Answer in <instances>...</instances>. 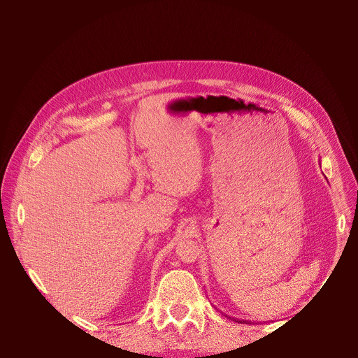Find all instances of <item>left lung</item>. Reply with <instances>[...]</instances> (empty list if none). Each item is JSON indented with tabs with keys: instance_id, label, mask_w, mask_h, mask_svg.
Returning <instances> with one entry per match:
<instances>
[{
	"instance_id": "obj_1",
	"label": "left lung",
	"mask_w": 358,
	"mask_h": 358,
	"mask_svg": "<svg viewBox=\"0 0 358 358\" xmlns=\"http://www.w3.org/2000/svg\"><path fill=\"white\" fill-rule=\"evenodd\" d=\"M223 315H224V313H223ZM224 316H227V315H224ZM228 317H231V316H228ZM232 319H234V317H232ZM235 321H236V322H245V324H254V322H251V321H243V319H242V321H241V319H239V321H238V319H235ZM259 324H261V322H259Z\"/></svg>"
}]
</instances>
